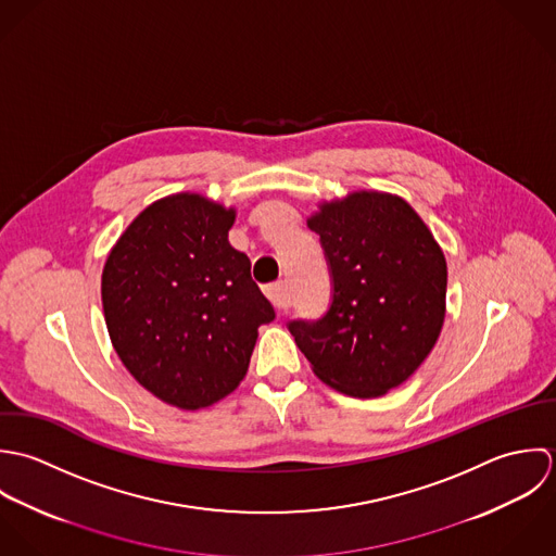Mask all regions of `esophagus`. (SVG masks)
<instances>
[{
  "mask_svg": "<svg viewBox=\"0 0 556 556\" xmlns=\"http://www.w3.org/2000/svg\"><path fill=\"white\" fill-rule=\"evenodd\" d=\"M268 301L277 307V309H288L290 307V296H288V288L283 281H275V283H268L264 288Z\"/></svg>",
  "mask_w": 556,
  "mask_h": 556,
  "instance_id": "obj_1",
  "label": "esophagus"
}]
</instances>
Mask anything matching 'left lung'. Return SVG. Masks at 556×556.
Here are the masks:
<instances>
[{
	"label": "left lung",
	"instance_id": "left-lung-1",
	"mask_svg": "<svg viewBox=\"0 0 556 556\" xmlns=\"http://www.w3.org/2000/svg\"><path fill=\"white\" fill-rule=\"evenodd\" d=\"M331 273L318 320L288 323L316 376L352 397L408 380L444 320L446 262L428 225L397 195L356 191L309 217Z\"/></svg>",
	"mask_w": 556,
	"mask_h": 556
}]
</instances>
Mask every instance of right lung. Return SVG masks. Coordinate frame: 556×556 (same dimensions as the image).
Listing matches in <instances>:
<instances>
[{
	"instance_id": "1",
	"label": "right lung",
	"mask_w": 556,
	"mask_h": 556,
	"mask_svg": "<svg viewBox=\"0 0 556 556\" xmlns=\"http://www.w3.org/2000/svg\"><path fill=\"white\" fill-rule=\"evenodd\" d=\"M236 211L178 193L126 227L103 268V312L132 378L182 410L206 408L244 378L257 327L275 320L251 262L227 231Z\"/></svg>"
}]
</instances>
